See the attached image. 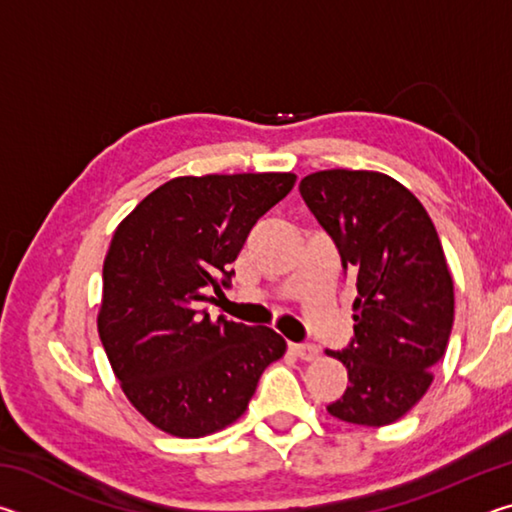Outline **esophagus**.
<instances>
[{"instance_id":"esophagus-1","label":"esophagus","mask_w":512,"mask_h":512,"mask_svg":"<svg viewBox=\"0 0 512 512\" xmlns=\"http://www.w3.org/2000/svg\"><path fill=\"white\" fill-rule=\"evenodd\" d=\"M291 350H293V354H296V357L305 359V361H311V359L318 357V348L314 343H293Z\"/></svg>"}]
</instances>
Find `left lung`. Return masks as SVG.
<instances>
[{
  "mask_svg": "<svg viewBox=\"0 0 512 512\" xmlns=\"http://www.w3.org/2000/svg\"><path fill=\"white\" fill-rule=\"evenodd\" d=\"M300 196L357 280L352 341L327 350L350 386L327 411L384 427L427 393L452 332L454 282L438 232L418 198L377 171L311 173Z\"/></svg>",
  "mask_w": 512,
  "mask_h": 512,
  "instance_id": "left-lung-1",
  "label": "left lung"
}]
</instances>
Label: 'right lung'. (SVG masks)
Wrapping results in <instances>:
<instances>
[{
    "label": "right lung",
    "instance_id": "add662e5",
    "mask_svg": "<svg viewBox=\"0 0 512 512\" xmlns=\"http://www.w3.org/2000/svg\"><path fill=\"white\" fill-rule=\"evenodd\" d=\"M293 185V173L173 178L115 230L99 336L128 400L171 436L235 422L287 350L271 327L212 320L207 305L232 287L248 232Z\"/></svg>",
    "mask_w": 512,
    "mask_h": 512
}]
</instances>
